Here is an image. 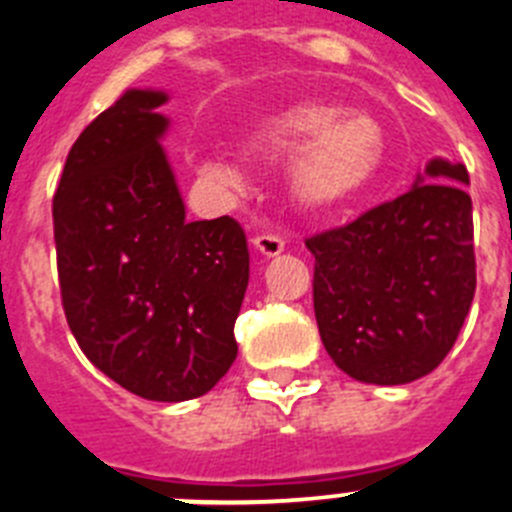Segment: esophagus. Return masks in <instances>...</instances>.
<instances>
[{
	"label": "esophagus",
	"mask_w": 512,
	"mask_h": 512,
	"mask_svg": "<svg viewBox=\"0 0 512 512\" xmlns=\"http://www.w3.org/2000/svg\"><path fill=\"white\" fill-rule=\"evenodd\" d=\"M253 246L256 251L264 253V256H277V253L284 251V241L279 235H271V233H261L253 238Z\"/></svg>",
	"instance_id": "obj_1"
}]
</instances>
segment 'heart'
<instances>
[{"label": "heart", "mask_w": 512, "mask_h": 512, "mask_svg": "<svg viewBox=\"0 0 512 512\" xmlns=\"http://www.w3.org/2000/svg\"><path fill=\"white\" fill-rule=\"evenodd\" d=\"M248 156L289 159L287 184L302 210L328 212L351 202L374 179L384 156V133L374 117L341 104L300 102L261 120L243 140ZM200 171L220 184L241 182L225 158H200Z\"/></svg>", "instance_id": "1"}]
</instances>
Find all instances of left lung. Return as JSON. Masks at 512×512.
I'll list each match as a JSON object with an SVG mask.
<instances>
[{"instance_id": "8db88e82", "label": "left lung", "mask_w": 512, "mask_h": 512, "mask_svg": "<svg viewBox=\"0 0 512 512\" xmlns=\"http://www.w3.org/2000/svg\"><path fill=\"white\" fill-rule=\"evenodd\" d=\"M433 182L305 238L325 351L348 377L408 384L456 343L477 289L467 166L436 158ZM452 182L449 183L448 179Z\"/></svg>"}]
</instances>
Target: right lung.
Wrapping results in <instances>:
<instances>
[{
    "mask_svg": "<svg viewBox=\"0 0 512 512\" xmlns=\"http://www.w3.org/2000/svg\"><path fill=\"white\" fill-rule=\"evenodd\" d=\"M164 102L133 89L84 128L53 194V238L63 312L87 359L133 395L182 402L238 356L248 248L233 217L184 220L158 146Z\"/></svg>",
    "mask_w": 512,
    "mask_h": 512,
    "instance_id": "1",
    "label": "right lung"
}]
</instances>
